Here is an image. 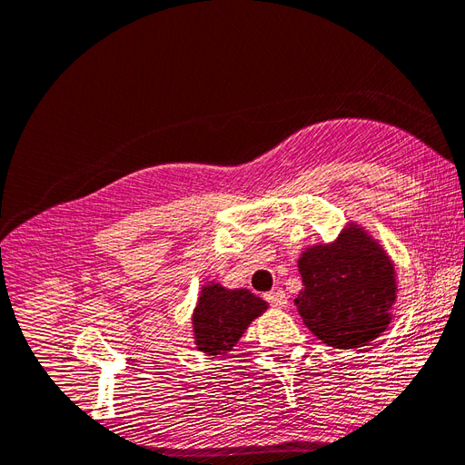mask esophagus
I'll use <instances>...</instances> for the list:
<instances>
[{
    "instance_id": "1",
    "label": "esophagus",
    "mask_w": 465,
    "mask_h": 465,
    "mask_svg": "<svg viewBox=\"0 0 465 465\" xmlns=\"http://www.w3.org/2000/svg\"><path fill=\"white\" fill-rule=\"evenodd\" d=\"M265 301L275 308H283V306H287V294L283 289H275V291L265 292Z\"/></svg>"
}]
</instances>
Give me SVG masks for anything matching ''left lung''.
<instances>
[{
	"label": "left lung",
	"instance_id": "obj_1",
	"mask_svg": "<svg viewBox=\"0 0 465 465\" xmlns=\"http://www.w3.org/2000/svg\"><path fill=\"white\" fill-rule=\"evenodd\" d=\"M299 272L304 289L294 304L323 343L351 349L388 328L398 292L396 270L382 246L357 224L331 244L304 250Z\"/></svg>",
	"mask_w": 465,
	"mask_h": 465
}]
</instances>
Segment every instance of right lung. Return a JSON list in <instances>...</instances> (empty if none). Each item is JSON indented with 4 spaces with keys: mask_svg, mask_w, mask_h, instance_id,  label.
<instances>
[{
    "mask_svg": "<svg viewBox=\"0 0 465 465\" xmlns=\"http://www.w3.org/2000/svg\"><path fill=\"white\" fill-rule=\"evenodd\" d=\"M267 311V302L248 289L209 283L193 311L195 345L207 355H224L241 340L250 322Z\"/></svg>",
    "mask_w": 465,
    "mask_h": 465,
    "instance_id": "1",
    "label": "right lung"
}]
</instances>
